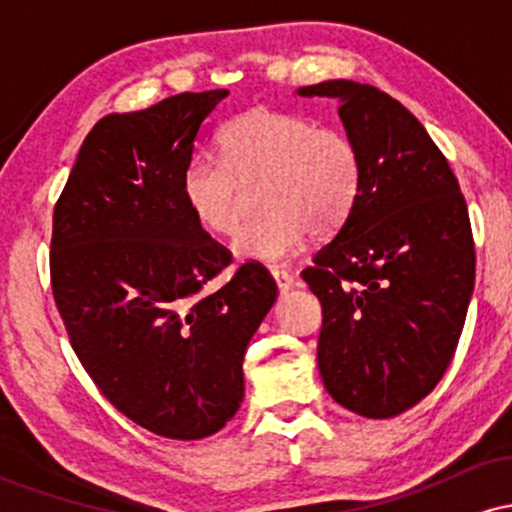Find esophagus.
I'll return each instance as SVG.
<instances>
[{
	"label": "esophagus",
	"mask_w": 512,
	"mask_h": 512,
	"mask_svg": "<svg viewBox=\"0 0 512 512\" xmlns=\"http://www.w3.org/2000/svg\"><path fill=\"white\" fill-rule=\"evenodd\" d=\"M272 276L276 281V289L281 293H286L293 286V276L289 272H284V269H272Z\"/></svg>",
	"instance_id": "34e87169"
}]
</instances>
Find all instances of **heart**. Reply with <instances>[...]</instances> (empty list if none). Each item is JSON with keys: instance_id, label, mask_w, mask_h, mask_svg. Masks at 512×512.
I'll list each match as a JSON object with an SVG mask.
<instances>
[{"instance_id": "b5f03b06", "label": "heart", "mask_w": 512, "mask_h": 512, "mask_svg": "<svg viewBox=\"0 0 512 512\" xmlns=\"http://www.w3.org/2000/svg\"><path fill=\"white\" fill-rule=\"evenodd\" d=\"M221 158L195 156L180 175V195L204 231L231 236L243 219V187L262 180L260 216L233 240L240 260L284 262L313 231H337L361 190L356 144L334 127L272 108H252L219 132Z\"/></svg>"}]
</instances>
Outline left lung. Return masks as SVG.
<instances>
[{
  "label": "left lung",
  "mask_w": 512,
  "mask_h": 512,
  "mask_svg": "<svg viewBox=\"0 0 512 512\" xmlns=\"http://www.w3.org/2000/svg\"><path fill=\"white\" fill-rule=\"evenodd\" d=\"M334 98L361 156V190L303 269L322 303L317 366L334 402L368 419L419 404L443 373L474 291V240L457 178L402 103L358 81L298 88Z\"/></svg>",
  "instance_id": "1"
}]
</instances>
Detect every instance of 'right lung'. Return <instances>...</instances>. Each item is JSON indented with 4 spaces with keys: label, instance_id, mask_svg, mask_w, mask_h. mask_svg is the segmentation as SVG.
Instances as JSON below:
<instances>
[{
    "label": "right lung",
    "instance_id": "obj_1",
    "mask_svg": "<svg viewBox=\"0 0 512 512\" xmlns=\"http://www.w3.org/2000/svg\"><path fill=\"white\" fill-rule=\"evenodd\" d=\"M226 96L105 115L52 216V296L81 366L127 419L173 440L207 438L236 416L245 349L276 301L257 262L204 291L231 252L180 195L199 127Z\"/></svg>",
    "mask_w": 512,
    "mask_h": 512
}]
</instances>
